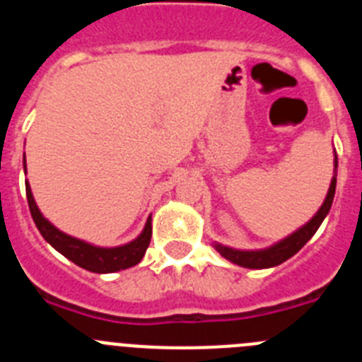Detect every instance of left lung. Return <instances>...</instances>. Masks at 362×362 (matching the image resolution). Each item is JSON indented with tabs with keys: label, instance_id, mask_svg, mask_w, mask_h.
Returning <instances> with one entry per match:
<instances>
[{
	"label": "left lung",
	"instance_id": "obj_1",
	"mask_svg": "<svg viewBox=\"0 0 362 362\" xmlns=\"http://www.w3.org/2000/svg\"><path fill=\"white\" fill-rule=\"evenodd\" d=\"M335 183H337V153H335L334 159V177H332V183L330 188H328V194H326L325 203L321 204V209L317 210V214H315L305 226H300V228L296 230L292 235L284 238L283 241L276 243V245L270 246V248H264V250H235V248L223 246L219 245V243H216L214 248H216L225 259H228L232 263L245 268H255V270H259V268H270L284 263L286 259L296 255L297 252L310 241V238L317 232V228L321 226L325 217L328 216V212H330L332 209V203H334Z\"/></svg>",
	"mask_w": 362,
	"mask_h": 362
}]
</instances>
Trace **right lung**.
I'll use <instances>...</instances> for the list:
<instances>
[{"label": "right lung", "mask_w": 362, "mask_h": 362, "mask_svg": "<svg viewBox=\"0 0 362 362\" xmlns=\"http://www.w3.org/2000/svg\"><path fill=\"white\" fill-rule=\"evenodd\" d=\"M25 174H27V165H25ZM25 187H27V201L32 219L36 223L37 230L45 238V241L50 243L59 254L65 255L66 259H70L78 267L85 268L88 272H94V274H112V272H119L124 270V268L134 267L145 255L146 248L150 245V238H152V219L150 217L146 219V225L143 232L139 233V238H136L134 241L127 243L123 246L101 248V246H94L90 243H85L81 239L66 235L62 230H57L49 219H45L43 214L37 209L28 181H25Z\"/></svg>", "instance_id": "1"}]
</instances>
